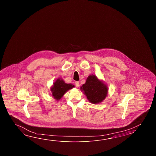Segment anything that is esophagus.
Segmentation results:
<instances>
[{
  "label": "esophagus",
  "instance_id": "obj_1",
  "mask_svg": "<svg viewBox=\"0 0 156 156\" xmlns=\"http://www.w3.org/2000/svg\"><path fill=\"white\" fill-rule=\"evenodd\" d=\"M75 86L76 87H79V81H76L75 82Z\"/></svg>",
  "mask_w": 156,
  "mask_h": 156
}]
</instances>
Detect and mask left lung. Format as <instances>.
<instances>
[{
	"label": "left lung",
	"mask_w": 156,
	"mask_h": 156,
	"mask_svg": "<svg viewBox=\"0 0 156 156\" xmlns=\"http://www.w3.org/2000/svg\"><path fill=\"white\" fill-rule=\"evenodd\" d=\"M81 90L90 102L93 104L101 103L105 99L108 91L106 84L94 75L88 76L85 83L81 87Z\"/></svg>",
	"instance_id": "8db88e82"
}]
</instances>
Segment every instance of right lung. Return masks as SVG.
<instances>
[{
  "instance_id": "add662e5",
  "label": "right lung",
  "mask_w": 156,
  "mask_h": 156,
  "mask_svg": "<svg viewBox=\"0 0 156 156\" xmlns=\"http://www.w3.org/2000/svg\"><path fill=\"white\" fill-rule=\"evenodd\" d=\"M73 87L74 85L71 83H66L62 79L58 78L53 83V86L51 88L52 95L55 99L59 100L66 92Z\"/></svg>"
}]
</instances>
